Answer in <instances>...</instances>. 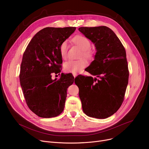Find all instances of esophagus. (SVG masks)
I'll use <instances>...</instances> for the list:
<instances>
[{
	"label": "esophagus",
	"instance_id": "obj_1",
	"mask_svg": "<svg viewBox=\"0 0 149 149\" xmlns=\"http://www.w3.org/2000/svg\"><path fill=\"white\" fill-rule=\"evenodd\" d=\"M77 74H73V76L74 77V78H75V77H77Z\"/></svg>",
	"mask_w": 149,
	"mask_h": 149
}]
</instances>
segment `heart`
I'll return each mask as SVG.
<instances>
[{
  "label": "heart",
  "mask_w": 149,
  "mask_h": 149,
  "mask_svg": "<svg viewBox=\"0 0 149 149\" xmlns=\"http://www.w3.org/2000/svg\"><path fill=\"white\" fill-rule=\"evenodd\" d=\"M72 42L82 49L80 57H84L88 59L92 58L93 52L91 49V42L89 39L83 36H76L72 38ZM68 42H63L60 46V52L62 58L65 59L68 53ZM87 65V62L84 59L78 60H69L64 63V69L66 72L72 74H76L80 72Z\"/></svg>",
  "instance_id": "b5f03b06"
}]
</instances>
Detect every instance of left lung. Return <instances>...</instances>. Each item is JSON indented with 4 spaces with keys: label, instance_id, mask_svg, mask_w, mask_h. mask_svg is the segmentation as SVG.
<instances>
[{
    "label": "left lung",
    "instance_id": "1",
    "mask_svg": "<svg viewBox=\"0 0 149 149\" xmlns=\"http://www.w3.org/2000/svg\"><path fill=\"white\" fill-rule=\"evenodd\" d=\"M79 29L95 44L97 51L86 70L98 79L81 75L75 79V83L80 87L83 111L93 118H106L116 112L124 100L129 75L126 49L107 26Z\"/></svg>",
    "mask_w": 149,
    "mask_h": 149
}]
</instances>
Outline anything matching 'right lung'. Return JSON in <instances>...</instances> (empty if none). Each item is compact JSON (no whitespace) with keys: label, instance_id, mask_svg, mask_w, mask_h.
Masks as SVG:
<instances>
[{"label":"right lung","instance_id":"obj_1","mask_svg":"<svg viewBox=\"0 0 149 149\" xmlns=\"http://www.w3.org/2000/svg\"><path fill=\"white\" fill-rule=\"evenodd\" d=\"M75 27H47L33 37L23 53L20 83L27 106L42 118H52L63 111L68 88L74 83L70 74L62 73L52 80V73L61 69V43L75 31Z\"/></svg>","mask_w":149,"mask_h":149}]
</instances>
